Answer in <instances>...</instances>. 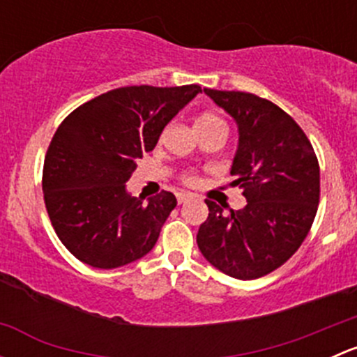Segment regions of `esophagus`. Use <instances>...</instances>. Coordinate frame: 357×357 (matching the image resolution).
Instances as JSON below:
<instances>
[{
    "label": "esophagus",
    "mask_w": 357,
    "mask_h": 357,
    "mask_svg": "<svg viewBox=\"0 0 357 357\" xmlns=\"http://www.w3.org/2000/svg\"><path fill=\"white\" fill-rule=\"evenodd\" d=\"M188 200H192L190 193H178V204H186Z\"/></svg>",
    "instance_id": "1"
}]
</instances>
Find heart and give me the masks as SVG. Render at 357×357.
Here are the masks:
<instances>
[{"instance_id": "b5f03b06", "label": "heart", "mask_w": 357, "mask_h": 357, "mask_svg": "<svg viewBox=\"0 0 357 357\" xmlns=\"http://www.w3.org/2000/svg\"><path fill=\"white\" fill-rule=\"evenodd\" d=\"M218 126H222L226 128L225 121L221 117L214 114H202L199 119L195 121V129H207V128H218ZM188 181H192V178H186Z\"/></svg>"}]
</instances>
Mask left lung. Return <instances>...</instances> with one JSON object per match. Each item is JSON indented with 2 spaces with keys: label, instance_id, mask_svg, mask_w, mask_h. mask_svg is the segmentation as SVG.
Here are the masks:
<instances>
[{
  "label": "left lung",
  "instance_id": "obj_1",
  "mask_svg": "<svg viewBox=\"0 0 357 357\" xmlns=\"http://www.w3.org/2000/svg\"><path fill=\"white\" fill-rule=\"evenodd\" d=\"M204 93L238 128L231 185L243 190L240 211L212 200L197 243L205 259L225 275L255 280L285 264L311 229L319 204V165L297 122L269 100L252 93Z\"/></svg>",
  "mask_w": 357,
  "mask_h": 357
}]
</instances>
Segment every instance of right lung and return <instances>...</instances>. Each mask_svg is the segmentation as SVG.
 Listing matches in <instances>:
<instances>
[{
  "label": "right lung",
  "instance_id": "1",
  "mask_svg": "<svg viewBox=\"0 0 357 357\" xmlns=\"http://www.w3.org/2000/svg\"><path fill=\"white\" fill-rule=\"evenodd\" d=\"M199 84L128 86L89 100L59 126L43 169L50 221L74 257L98 269L135 262L155 247L176 197H131L136 160L155 149L167 122Z\"/></svg>",
  "mask_w": 357,
  "mask_h": 357
}]
</instances>
